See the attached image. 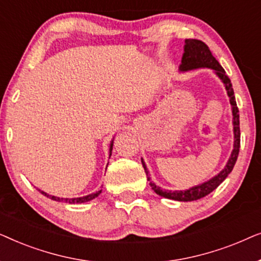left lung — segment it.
Here are the masks:
<instances>
[{
	"label": "left lung",
	"instance_id": "1",
	"mask_svg": "<svg viewBox=\"0 0 261 261\" xmlns=\"http://www.w3.org/2000/svg\"><path fill=\"white\" fill-rule=\"evenodd\" d=\"M198 67H210L216 71L217 76H219L222 82L226 85V90L229 96V101L231 105V110H233V124H234V149L231 152V155L229 160H228L227 165L221 172L205 183H203L198 187H194L189 190L185 191H166L156 187L154 183H151V187L159 196L163 197L174 199V201H181V202H189V201H196L202 197H205L210 192H213L222 181L228 177V174L231 172L233 167L237 163L239 149H240V120H239V109L237 106V101H235L234 90L231 87L229 77L226 74V71L223 67L220 65L215 57L213 56L212 51H210L208 46L201 40L197 39H185V46H184V55L181 58V64L179 66L180 71H188L192 69H198ZM142 166H144L145 172L148 176V171L146 169V165L141 160ZM149 180V177H147Z\"/></svg>",
	"mask_w": 261,
	"mask_h": 261
}]
</instances>
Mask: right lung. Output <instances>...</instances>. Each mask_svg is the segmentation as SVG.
<instances>
[{
	"label": "right lung",
	"mask_w": 261,
	"mask_h": 261,
	"mask_svg": "<svg viewBox=\"0 0 261 261\" xmlns=\"http://www.w3.org/2000/svg\"><path fill=\"white\" fill-rule=\"evenodd\" d=\"M112 146H113V144L110 145V149H112ZM42 195L44 196H47L48 198H51V199H53V201H57V202H66V203H85V202H89V201H91V199H94L95 197H97V196L101 194L102 192V190H99V191H97V192H95V194H91V195H88V196H83V197H78V198H59V197H56V196H51V195H48V194H46V192H44V191H40Z\"/></svg>",
	"instance_id": "right-lung-1"
}]
</instances>
